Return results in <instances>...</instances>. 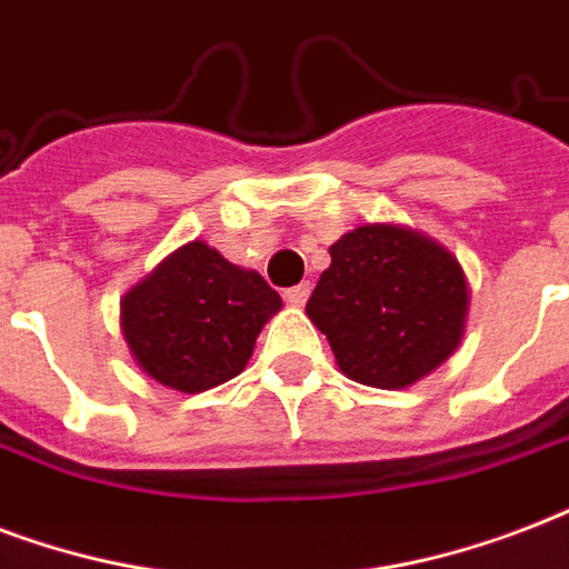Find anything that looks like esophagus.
Wrapping results in <instances>:
<instances>
[{
	"label": "esophagus",
	"mask_w": 569,
	"mask_h": 569,
	"mask_svg": "<svg viewBox=\"0 0 569 569\" xmlns=\"http://www.w3.org/2000/svg\"><path fill=\"white\" fill-rule=\"evenodd\" d=\"M308 293H311V284L306 281V284H297V288L284 290V302H288V306H293V308L306 306Z\"/></svg>",
	"instance_id": "esophagus-1"
}]
</instances>
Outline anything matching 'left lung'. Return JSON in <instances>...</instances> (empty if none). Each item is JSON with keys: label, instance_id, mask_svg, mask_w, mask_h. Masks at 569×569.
I'll use <instances>...</instances> for the list:
<instances>
[{"label": "left lung", "instance_id": "left-lung-1", "mask_svg": "<svg viewBox=\"0 0 569 569\" xmlns=\"http://www.w3.org/2000/svg\"><path fill=\"white\" fill-rule=\"evenodd\" d=\"M329 254L306 315L345 377L398 391L457 353L472 293L463 263L439 240L409 224L368 222Z\"/></svg>", "mask_w": 569, "mask_h": 569}]
</instances>
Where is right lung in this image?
I'll return each mask as SVG.
<instances>
[{
  "label": "right lung",
  "mask_w": 569,
  "mask_h": 569,
  "mask_svg": "<svg viewBox=\"0 0 569 569\" xmlns=\"http://www.w3.org/2000/svg\"><path fill=\"white\" fill-rule=\"evenodd\" d=\"M279 311L281 297L261 272L192 240L121 297V335L139 371L198 395L243 371L263 323Z\"/></svg>",
  "instance_id": "1"
}]
</instances>
